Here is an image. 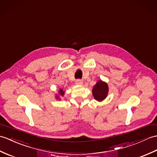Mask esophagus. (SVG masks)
<instances>
[{
  "label": "esophagus",
  "instance_id": "34e87169",
  "mask_svg": "<svg viewBox=\"0 0 157 157\" xmlns=\"http://www.w3.org/2000/svg\"><path fill=\"white\" fill-rule=\"evenodd\" d=\"M83 83V81L82 79H77L75 81V84L77 85H82Z\"/></svg>",
  "mask_w": 157,
  "mask_h": 157
}]
</instances>
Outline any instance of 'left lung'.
<instances>
[{"mask_svg": "<svg viewBox=\"0 0 157 157\" xmlns=\"http://www.w3.org/2000/svg\"><path fill=\"white\" fill-rule=\"evenodd\" d=\"M108 92V87L107 83L102 81H98L94 86L92 94L94 98L98 101H102L107 96Z\"/></svg>", "mask_w": 157, "mask_h": 157, "instance_id": "left-lung-1", "label": "left lung"}]
</instances>
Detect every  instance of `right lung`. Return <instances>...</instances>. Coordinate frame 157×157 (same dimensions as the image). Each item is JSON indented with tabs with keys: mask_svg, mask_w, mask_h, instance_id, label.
<instances>
[{
	"mask_svg": "<svg viewBox=\"0 0 157 157\" xmlns=\"http://www.w3.org/2000/svg\"><path fill=\"white\" fill-rule=\"evenodd\" d=\"M59 94H60V95H61V96H63V94H64V92H63V90H60V91H59ZM59 98V97H58V96H57V98Z\"/></svg>",
	"mask_w": 157,
	"mask_h": 157,
	"instance_id": "add662e5",
	"label": "right lung"
}]
</instances>
